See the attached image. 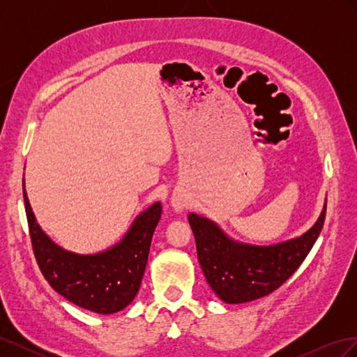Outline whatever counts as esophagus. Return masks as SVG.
<instances>
[{"instance_id": "esophagus-1", "label": "esophagus", "mask_w": 357, "mask_h": 357, "mask_svg": "<svg viewBox=\"0 0 357 357\" xmlns=\"http://www.w3.org/2000/svg\"><path fill=\"white\" fill-rule=\"evenodd\" d=\"M172 207H174V210H176L177 213H181V211H183V207H185V205H183V202H180V201H176V202H172Z\"/></svg>"}]
</instances>
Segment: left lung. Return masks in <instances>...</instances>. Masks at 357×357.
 Wrapping results in <instances>:
<instances>
[{
	"label": "left lung",
	"instance_id": "1",
	"mask_svg": "<svg viewBox=\"0 0 357 357\" xmlns=\"http://www.w3.org/2000/svg\"><path fill=\"white\" fill-rule=\"evenodd\" d=\"M326 201L316 223L302 235L271 245L236 241L211 219L189 214L202 273L226 304H244L273 294L294 274L325 223Z\"/></svg>",
	"mask_w": 357,
	"mask_h": 357
}]
</instances>
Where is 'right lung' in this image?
Here are the masks:
<instances>
[{"instance_id":"right-lung-1","label":"right lung","mask_w":357,"mask_h":357,"mask_svg":"<svg viewBox=\"0 0 357 357\" xmlns=\"http://www.w3.org/2000/svg\"><path fill=\"white\" fill-rule=\"evenodd\" d=\"M24 201L37 264L53 290L98 314H113L131 304L142 284L162 214L159 201L137 215L121 241L92 255L70 252L41 229L26 195L25 178Z\"/></svg>"}]
</instances>
